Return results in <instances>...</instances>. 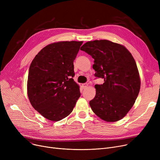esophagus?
Returning <instances> with one entry per match:
<instances>
[{"label": "esophagus", "instance_id": "1", "mask_svg": "<svg viewBox=\"0 0 160 160\" xmlns=\"http://www.w3.org/2000/svg\"><path fill=\"white\" fill-rule=\"evenodd\" d=\"M82 88H87V87L88 86V84L87 83H82Z\"/></svg>", "mask_w": 160, "mask_h": 160}]
</instances>
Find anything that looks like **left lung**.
<instances>
[{
  "instance_id": "1",
  "label": "left lung",
  "mask_w": 160,
  "mask_h": 160,
  "mask_svg": "<svg viewBox=\"0 0 160 160\" xmlns=\"http://www.w3.org/2000/svg\"><path fill=\"white\" fill-rule=\"evenodd\" d=\"M94 59L96 95L90 100L93 112L108 122L117 121L127 114L138 96L140 78L135 60L124 46L108 40L88 41L80 48Z\"/></svg>"
}]
</instances>
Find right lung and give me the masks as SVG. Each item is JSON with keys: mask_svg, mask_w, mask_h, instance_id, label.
<instances>
[{"mask_svg": "<svg viewBox=\"0 0 160 160\" xmlns=\"http://www.w3.org/2000/svg\"><path fill=\"white\" fill-rule=\"evenodd\" d=\"M82 41H62L42 49L32 62L27 91L32 106L46 119L58 121L68 116L80 97L73 62Z\"/></svg>", "mask_w": 160, "mask_h": 160, "instance_id": "1", "label": "right lung"}]
</instances>
